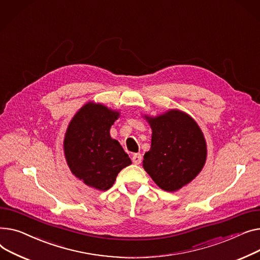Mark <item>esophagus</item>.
<instances>
[{"instance_id": "1", "label": "esophagus", "mask_w": 260, "mask_h": 260, "mask_svg": "<svg viewBox=\"0 0 260 260\" xmlns=\"http://www.w3.org/2000/svg\"><path fill=\"white\" fill-rule=\"evenodd\" d=\"M142 159H143V156L140 154V153H136L132 156V161L135 164V165H140L142 162Z\"/></svg>"}]
</instances>
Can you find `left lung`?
Wrapping results in <instances>:
<instances>
[{"label": "left lung", "mask_w": 260, "mask_h": 260, "mask_svg": "<svg viewBox=\"0 0 260 260\" xmlns=\"http://www.w3.org/2000/svg\"><path fill=\"white\" fill-rule=\"evenodd\" d=\"M144 117L152 129L151 148L144 155V169L160 189L175 192L203 170L207 159L204 133L189 114L177 109Z\"/></svg>", "instance_id": "8db88e82"}]
</instances>
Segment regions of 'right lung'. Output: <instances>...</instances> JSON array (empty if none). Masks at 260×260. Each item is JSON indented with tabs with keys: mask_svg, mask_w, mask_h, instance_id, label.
I'll return each mask as SVG.
<instances>
[{
	"mask_svg": "<svg viewBox=\"0 0 260 260\" xmlns=\"http://www.w3.org/2000/svg\"><path fill=\"white\" fill-rule=\"evenodd\" d=\"M119 111L88 102L70 120L64 137V154L72 174L87 186L110 189L121 169L131 165L128 154L110 136Z\"/></svg>",
	"mask_w": 260,
	"mask_h": 260,
	"instance_id": "right-lung-1",
	"label": "right lung"
}]
</instances>
